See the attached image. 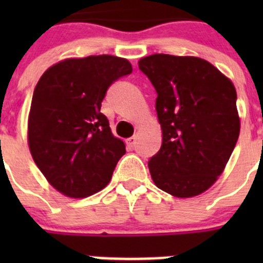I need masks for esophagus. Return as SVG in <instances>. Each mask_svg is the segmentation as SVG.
Returning <instances> with one entry per match:
<instances>
[{
  "mask_svg": "<svg viewBox=\"0 0 263 263\" xmlns=\"http://www.w3.org/2000/svg\"><path fill=\"white\" fill-rule=\"evenodd\" d=\"M125 142H126L127 147L133 148L134 145H136V142H137V138H136V137H130V138H127Z\"/></svg>",
  "mask_w": 263,
  "mask_h": 263,
  "instance_id": "1",
  "label": "esophagus"
}]
</instances>
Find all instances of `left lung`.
<instances>
[{"label": "left lung", "mask_w": 263, "mask_h": 263, "mask_svg": "<svg viewBox=\"0 0 263 263\" xmlns=\"http://www.w3.org/2000/svg\"><path fill=\"white\" fill-rule=\"evenodd\" d=\"M157 90L160 150L148 160L154 184L194 197L221 175L240 136L236 88L210 62L154 53L138 62Z\"/></svg>", "instance_id": "8db88e82"}]
</instances>
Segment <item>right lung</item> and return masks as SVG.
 <instances>
[{"mask_svg":"<svg viewBox=\"0 0 263 263\" xmlns=\"http://www.w3.org/2000/svg\"><path fill=\"white\" fill-rule=\"evenodd\" d=\"M132 71L124 58L90 55L60 60L39 79L27 142L41 173L64 196L81 199L101 191L126 153L100 109L109 85Z\"/></svg>","mask_w":263,"mask_h":263,"instance_id":"right-lung-1","label":"right lung"}]
</instances>
